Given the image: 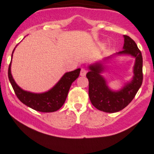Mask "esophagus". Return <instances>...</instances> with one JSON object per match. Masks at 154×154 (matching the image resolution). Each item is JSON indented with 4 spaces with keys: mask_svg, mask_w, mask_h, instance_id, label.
<instances>
[{
    "mask_svg": "<svg viewBox=\"0 0 154 154\" xmlns=\"http://www.w3.org/2000/svg\"><path fill=\"white\" fill-rule=\"evenodd\" d=\"M86 74H87V70H86V69L82 68L81 70H80V76L84 77V76H86Z\"/></svg>",
    "mask_w": 154,
    "mask_h": 154,
    "instance_id": "esophagus-1",
    "label": "esophagus"
}]
</instances>
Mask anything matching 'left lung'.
I'll return each instance as SVG.
<instances>
[{
	"instance_id": "8db88e82",
	"label": "left lung",
	"mask_w": 154,
	"mask_h": 154,
	"mask_svg": "<svg viewBox=\"0 0 154 154\" xmlns=\"http://www.w3.org/2000/svg\"><path fill=\"white\" fill-rule=\"evenodd\" d=\"M124 37L123 50L96 61L88 66L87 77L89 80V97L92 104L97 109L113 113L122 110L132 101L141 87L143 81V58L137 44L128 35ZM116 56H130L135 58L133 76L129 82L117 91L112 90L102 74L105 70V63Z\"/></svg>"
}]
</instances>
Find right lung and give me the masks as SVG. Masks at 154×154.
I'll list each match as a JSON object with an SVG mask.
<instances>
[{"instance_id": "1", "label": "right lung", "mask_w": 154, "mask_h": 154, "mask_svg": "<svg viewBox=\"0 0 154 154\" xmlns=\"http://www.w3.org/2000/svg\"><path fill=\"white\" fill-rule=\"evenodd\" d=\"M15 48L13 51L11 58H13V54ZM11 63L12 59L8 68V78L17 98L26 106L35 111L42 112H53L59 109L65 102L70 86L79 77L80 72V68L66 72L56 83L55 85L48 91L43 93H32L23 90L17 85L11 74Z\"/></svg>"}]
</instances>
